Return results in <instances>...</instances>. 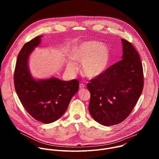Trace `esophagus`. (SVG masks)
I'll return each mask as SVG.
<instances>
[{
    "mask_svg": "<svg viewBox=\"0 0 159 159\" xmlns=\"http://www.w3.org/2000/svg\"><path fill=\"white\" fill-rule=\"evenodd\" d=\"M79 87H80V89H84V88L86 87V85H85V84L81 83V84H80V85H79Z\"/></svg>",
    "mask_w": 159,
    "mask_h": 159,
    "instance_id": "obj_1",
    "label": "esophagus"
}]
</instances>
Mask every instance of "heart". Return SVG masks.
Returning <instances> with one entry per match:
<instances>
[{"label": "heart", "mask_w": 159, "mask_h": 159, "mask_svg": "<svg viewBox=\"0 0 159 159\" xmlns=\"http://www.w3.org/2000/svg\"><path fill=\"white\" fill-rule=\"evenodd\" d=\"M74 60L82 64V72L89 78L101 76L107 70L109 63V51L106 46L97 41H87L80 43L72 53ZM77 63H68L70 70L77 69Z\"/></svg>", "instance_id": "b5f03b06"}]
</instances>
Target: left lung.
<instances>
[{"label": "left lung", "mask_w": 159, "mask_h": 159, "mask_svg": "<svg viewBox=\"0 0 159 159\" xmlns=\"http://www.w3.org/2000/svg\"><path fill=\"white\" fill-rule=\"evenodd\" d=\"M122 60L87 84L90 93V115L104 126L123 121L131 112L142 93L144 80L140 57L133 44L121 39Z\"/></svg>", "instance_id": "left-lung-1"}]
</instances>
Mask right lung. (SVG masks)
<instances>
[{
	"label": "right lung",
	"instance_id": "add662e5",
	"mask_svg": "<svg viewBox=\"0 0 159 159\" xmlns=\"http://www.w3.org/2000/svg\"><path fill=\"white\" fill-rule=\"evenodd\" d=\"M38 36L25 43L18 54L14 74L16 93L25 109L36 120L50 123L59 119L77 93V79L63 81L52 77L34 80L28 69L29 55L41 42Z\"/></svg>",
	"mask_w": 159,
	"mask_h": 159
}]
</instances>
